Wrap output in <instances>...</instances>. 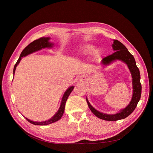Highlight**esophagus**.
Listing matches in <instances>:
<instances>
[{"label": "esophagus", "mask_w": 153, "mask_h": 153, "mask_svg": "<svg viewBox=\"0 0 153 153\" xmlns=\"http://www.w3.org/2000/svg\"><path fill=\"white\" fill-rule=\"evenodd\" d=\"M79 81H80V82L86 81V80H87V76H84V75L80 76L79 77Z\"/></svg>", "instance_id": "esophagus-1"}]
</instances>
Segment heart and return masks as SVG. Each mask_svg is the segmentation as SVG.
<instances>
[{
  "mask_svg": "<svg viewBox=\"0 0 153 153\" xmlns=\"http://www.w3.org/2000/svg\"><path fill=\"white\" fill-rule=\"evenodd\" d=\"M95 49V47L91 45H84L79 47V52L80 53L87 55L93 52ZM101 55V51L100 49H96L94 52V58L96 60H98Z\"/></svg>",
  "mask_w": 153,
  "mask_h": 153,
  "instance_id": "b5f03b06",
  "label": "heart"
}]
</instances>
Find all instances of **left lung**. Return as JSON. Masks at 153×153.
I'll list each match as a JSON object with an SVG mask.
<instances>
[{"mask_svg": "<svg viewBox=\"0 0 153 153\" xmlns=\"http://www.w3.org/2000/svg\"><path fill=\"white\" fill-rule=\"evenodd\" d=\"M112 46L115 52L112 55L104 58L102 60V64L103 66H108L117 60H120L126 63L131 73L132 78L133 93L129 104L124 108L121 109L118 113L112 115L104 114L96 110L90 104L87 98H86L88 105L93 114L98 118L106 121H117L124 119L130 115L136 108L138 101H140L142 93L140 71L136 65V62L133 55L128 51L126 46L117 39L114 40V43Z\"/></svg>", "mask_w": 153, "mask_h": 153, "instance_id": "obj_1", "label": "left lung"}]
</instances>
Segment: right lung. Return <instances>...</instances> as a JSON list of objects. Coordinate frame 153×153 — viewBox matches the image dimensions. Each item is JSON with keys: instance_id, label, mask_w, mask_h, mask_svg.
I'll return each mask as SVG.
<instances>
[{"instance_id": "add662e5", "label": "right lung", "mask_w": 153, "mask_h": 153, "mask_svg": "<svg viewBox=\"0 0 153 153\" xmlns=\"http://www.w3.org/2000/svg\"><path fill=\"white\" fill-rule=\"evenodd\" d=\"M51 38L49 37H42L38 39H36L33 41V42L30 43L28 46L25 48V49L22 51L19 58L18 60L16 63L15 64V66H14L13 69V75L15 74V70L17 65L19 63L23 57H25L27 55H28L30 53H32L35 52H36L38 51H39L42 49L45 48H52L53 46V43H51L49 41V39ZM74 88V86H71L70 87H69L66 91L65 92L63 97H62V100L61 102V104L60 106V108L59 110L57 112V113L55 114L51 119L45 121H41V122H38V121H33L32 120H30L28 118H26V120L30 122V123L34 124V125H41V126H45V125H48L51 123H53L55 121H59L62 117L64 111H65V104L66 102V100L68 98V96L70 94L71 91L73 90Z\"/></svg>"}]
</instances>
